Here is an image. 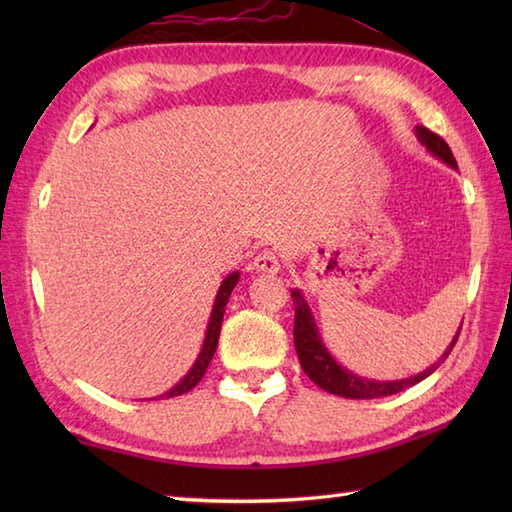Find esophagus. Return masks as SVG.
Wrapping results in <instances>:
<instances>
[{
    "instance_id": "esophagus-1",
    "label": "esophagus",
    "mask_w": 512,
    "mask_h": 512,
    "mask_svg": "<svg viewBox=\"0 0 512 512\" xmlns=\"http://www.w3.org/2000/svg\"><path fill=\"white\" fill-rule=\"evenodd\" d=\"M253 270H257V273L262 275H277L281 270V264L273 250H264V253H259L253 259Z\"/></svg>"
}]
</instances>
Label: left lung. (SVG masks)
Listing matches in <instances>:
<instances>
[{"label": "left lung", "mask_w": 512, "mask_h": 512, "mask_svg": "<svg viewBox=\"0 0 512 512\" xmlns=\"http://www.w3.org/2000/svg\"><path fill=\"white\" fill-rule=\"evenodd\" d=\"M418 143L429 151L431 156H436L444 165L451 169H458V162H455L449 145L444 143L440 136H436L429 129L424 127H416ZM292 303H295V350L299 356V363L303 367V372L310 376V380L314 385H319L321 389L330 391L334 396H343V398H354V400H369V398H385L391 394H398V391L418 385L420 380H424L427 376H431L436 369L444 363L453 350L455 341H458L460 330L455 332L453 341L449 343L447 350L438 358L436 363L429 365L424 372L409 376V378H400V380H372L365 376H358L350 369L343 367L336 358L330 354L328 347L323 343V336L319 332V325L314 321V314L308 306V299L303 297V292L299 288L290 290Z\"/></svg>", "instance_id": "8db88e82"}]
</instances>
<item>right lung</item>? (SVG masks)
<instances>
[{
	"instance_id": "right-lung-1",
	"label": "right lung",
	"mask_w": 512,
	"mask_h": 512,
	"mask_svg": "<svg viewBox=\"0 0 512 512\" xmlns=\"http://www.w3.org/2000/svg\"><path fill=\"white\" fill-rule=\"evenodd\" d=\"M237 281H239V270H235V273H231V275H226L222 279L220 288H217V295H215V301H213L209 325H206L200 354H198V358H195V363L191 365L189 372L184 374L171 389H167L165 394H160L156 398H149V400H165V398H173V396H182V394H187V391H191L195 385L200 383L204 372H206V367H209L211 358H213V354L217 350V341H220V330H222V319H224L226 303H228V297H231L233 288L237 286Z\"/></svg>"
}]
</instances>
